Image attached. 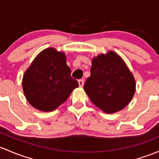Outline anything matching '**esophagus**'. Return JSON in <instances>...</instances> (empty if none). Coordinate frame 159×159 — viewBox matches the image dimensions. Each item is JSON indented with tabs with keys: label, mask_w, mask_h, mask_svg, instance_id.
<instances>
[{
	"label": "esophagus",
	"mask_w": 159,
	"mask_h": 159,
	"mask_svg": "<svg viewBox=\"0 0 159 159\" xmlns=\"http://www.w3.org/2000/svg\"><path fill=\"white\" fill-rule=\"evenodd\" d=\"M78 84H79V86L80 87H83V86H84V80H82V79L78 80Z\"/></svg>",
	"instance_id": "obj_1"
}]
</instances>
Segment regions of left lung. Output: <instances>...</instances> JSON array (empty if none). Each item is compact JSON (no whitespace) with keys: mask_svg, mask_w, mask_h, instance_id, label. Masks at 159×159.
<instances>
[{"mask_svg":"<svg viewBox=\"0 0 159 159\" xmlns=\"http://www.w3.org/2000/svg\"><path fill=\"white\" fill-rule=\"evenodd\" d=\"M84 90L95 106L107 113L120 111L136 91L134 77L119 55L110 51L92 59L91 76Z\"/></svg>","mask_w":159,"mask_h":159,"instance_id":"8db88e82","label":"left lung"}]
</instances>
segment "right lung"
Instances as JSON below:
<instances>
[{"label":"right lung","mask_w":159,"mask_h":159,"mask_svg":"<svg viewBox=\"0 0 159 159\" xmlns=\"http://www.w3.org/2000/svg\"><path fill=\"white\" fill-rule=\"evenodd\" d=\"M78 87L66 64V54L53 48L42 51L23 78L26 100L33 107L44 112L56 110Z\"/></svg>","instance_id":"obj_1"}]
</instances>
